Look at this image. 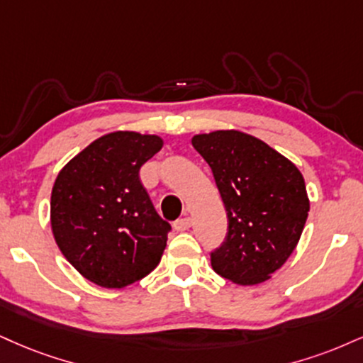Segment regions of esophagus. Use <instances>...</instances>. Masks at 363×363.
I'll list each match as a JSON object with an SVG mask.
<instances>
[{
  "instance_id": "esophagus-1",
  "label": "esophagus",
  "mask_w": 363,
  "mask_h": 363,
  "mask_svg": "<svg viewBox=\"0 0 363 363\" xmlns=\"http://www.w3.org/2000/svg\"><path fill=\"white\" fill-rule=\"evenodd\" d=\"M191 226H193V220H191L189 216H186V218H181V220H177L176 223H174V230L186 231V230H189Z\"/></svg>"
}]
</instances>
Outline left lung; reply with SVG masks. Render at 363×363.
<instances>
[{"instance_id":"8db88e82","label":"left lung","mask_w":363,"mask_h":363,"mask_svg":"<svg viewBox=\"0 0 363 363\" xmlns=\"http://www.w3.org/2000/svg\"><path fill=\"white\" fill-rule=\"evenodd\" d=\"M191 142L211 167L228 216L223 245L211 252L213 270L240 286L265 282L286 264L306 225L303 174L238 130L194 135Z\"/></svg>"}]
</instances>
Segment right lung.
<instances>
[{"instance_id": "obj_1", "label": "right lung", "mask_w": 363, "mask_h": 363, "mask_svg": "<svg viewBox=\"0 0 363 363\" xmlns=\"http://www.w3.org/2000/svg\"><path fill=\"white\" fill-rule=\"evenodd\" d=\"M162 145L157 135H103L57 176L52 233L62 255L87 281L121 289L159 265L170 225L157 215L138 172Z\"/></svg>"}]
</instances>
